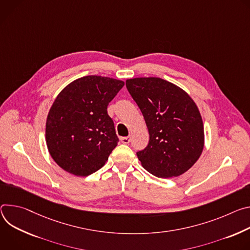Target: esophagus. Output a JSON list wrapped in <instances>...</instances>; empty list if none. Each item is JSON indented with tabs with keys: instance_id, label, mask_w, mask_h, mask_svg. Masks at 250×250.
<instances>
[{
	"instance_id": "esophagus-1",
	"label": "esophagus",
	"mask_w": 250,
	"mask_h": 250,
	"mask_svg": "<svg viewBox=\"0 0 250 250\" xmlns=\"http://www.w3.org/2000/svg\"><path fill=\"white\" fill-rule=\"evenodd\" d=\"M120 141H121V143H123V144H128V143H130V141H131V137H130V136L121 137V138H120Z\"/></svg>"
}]
</instances>
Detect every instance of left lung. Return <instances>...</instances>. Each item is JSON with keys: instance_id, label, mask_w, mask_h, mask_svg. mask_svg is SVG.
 <instances>
[{"instance_id": "obj_1", "label": "left lung", "mask_w": 250, "mask_h": 250, "mask_svg": "<svg viewBox=\"0 0 250 250\" xmlns=\"http://www.w3.org/2000/svg\"><path fill=\"white\" fill-rule=\"evenodd\" d=\"M126 87L149 131L148 146L137 152L143 168L165 179L186 173L199 160L205 145L203 119L195 101L159 77L127 79Z\"/></svg>"}]
</instances>
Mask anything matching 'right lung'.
Here are the masks:
<instances>
[{
    "label": "right lung",
    "mask_w": 250,
    "mask_h": 250,
    "mask_svg": "<svg viewBox=\"0 0 250 250\" xmlns=\"http://www.w3.org/2000/svg\"><path fill=\"white\" fill-rule=\"evenodd\" d=\"M124 81L88 75L66 85L46 118L48 152L62 169L86 177L102 168L119 141L107 106Z\"/></svg>",
    "instance_id": "1"
}]
</instances>
